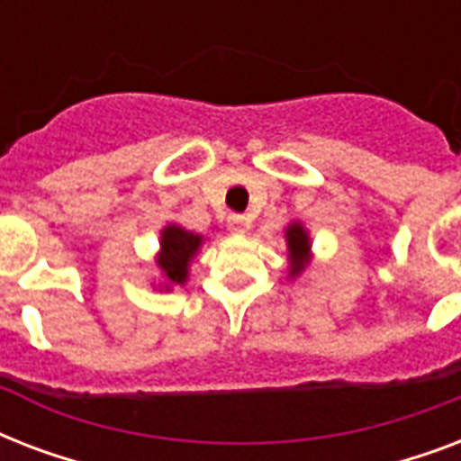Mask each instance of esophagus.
Returning <instances> with one entry per match:
<instances>
[{
	"mask_svg": "<svg viewBox=\"0 0 461 461\" xmlns=\"http://www.w3.org/2000/svg\"><path fill=\"white\" fill-rule=\"evenodd\" d=\"M249 227H251L249 217L230 215V230L234 231V234H246V231H249Z\"/></svg>",
	"mask_w": 461,
	"mask_h": 461,
	"instance_id": "1",
	"label": "esophagus"
}]
</instances>
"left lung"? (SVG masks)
Returning a JSON list of instances; mask_svg holds the SVG:
<instances>
[{
	"instance_id": "1",
	"label": "left lung",
	"mask_w": 461,
	"mask_h": 461,
	"mask_svg": "<svg viewBox=\"0 0 461 461\" xmlns=\"http://www.w3.org/2000/svg\"><path fill=\"white\" fill-rule=\"evenodd\" d=\"M285 239L289 251V277H296L303 273V267L311 260V237L302 222H292L285 230Z\"/></svg>"
}]
</instances>
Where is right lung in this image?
<instances>
[{
	"label": "right lung",
	"mask_w": 461,
	"mask_h": 461,
	"mask_svg": "<svg viewBox=\"0 0 461 461\" xmlns=\"http://www.w3.org/2000/svg\"><path fill=\"white\" fill-rule=\"evenodd\" d=\"M203 244L201 234L186 231L179 224H167L165 230L159 231V253L158 266L165 275V289L169 285H184L188 277V266L198 253Z\"/></svg>",
	"instance_id": "right-lung-1"
}]
</instances>
